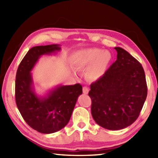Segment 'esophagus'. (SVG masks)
Segmentation results:
<instances>
[{
    "label": "esophagus",
    "mask_w": 158,
    "mask_h": 158,
    "mask_svg": "<svg viewBox=\"0 0 158 158\" xmlns=\"http://www.w3.org/2000/svg\"><path fill=\"white\" fill-rule=\"evenodd\" d=\"M89 89L88 87L84 86L83 88V93H84V94H88V93H89Z\"/></svg>",
    "instance_id": "obj_1"
}]
</instances>
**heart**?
I'll use <instances>...</instances> for the list:
<instances>
[{
    "label": "heart",
    "mask_w": 158,
    "mask_h": 158,
    "mask_svg": "<svg viewBox=\"0 0 158 158\" xmlns=\"http://www.w3.org/2000/svg\"><path fill=\"white\" fill-rule=\"evenodd\" d=\"M111 59L108 51L88 49L77 52L72 56V63L77 69H86L87 77L92 81L101 78Z\"/></svg>",
    "instance_id": "1"
}]
</instances>
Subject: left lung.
I'll list each match as a JSON object with an SVG mask.
<instances>
[{"instance_id":"1","label":"left lung","mask_w":158,"mask_h":158,"mask_svg":"<svg viewBox=\"0 0 158 158\" xmlns=\"http://www.w3.org/2000/svg\"><path fill=\"white\" fill-rule=\"evenodd\" d=\"M117 60L104 75L90 84L92 116L100 126L123 129L138 116L147 96V85L141 63L121 47H115Z\"/></svg>"}]
</instances>
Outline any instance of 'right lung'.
<instances>
[{
	"mask_svg": "<svg viewBox=\"0 0 158 158\" xmlns=\"http://www.w3.org/2000/svg\"><path fill=\"white\" fill-rule=\"evenodd\" d=\"M59 44L34 47L28 51L17 69L15 81L16 104L29 126L43 134L58 132L68 123L82 86L59 85L44 96L35 91L31 71L43 55L60 51Z\"/></svg>",
	"mask_w": 158,
	"mask_h": 158,
	"instance_id": "right-lung-1",
	"label": "right lung"
}]
</instances>
